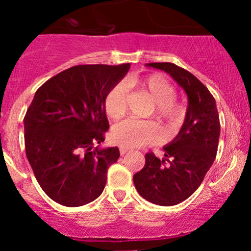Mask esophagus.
Segmentation results:
<instances>
[{
	"mask_svg": "<svg viewBox=\"0 0 251 251\" xmlns=\"http://www.w3.org/2000/svg\"><path fill=\"white\" fill-rule=\"evenodd\" d=\"M119 150H120V155H121V156H125L126 153H127V152H130V150H128V149H126V148H123V147H120Z\"/></svg>",
	"mask_w": 251,
	"mask_h": 251,
	"instance_id": "esophagus-1",
	"label": "esophagus"
}]
</instances>
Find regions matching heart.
I'll return each mask as SVG.
<instances>
[{
  "label": "heart",
  "mask_w": 251,
  "mask_h": 251,
  "mask_svg": "<svg viewBox=\"0 0 251 251\" xmlns=\"http://www.w3.org/2000/svg\"><path fill=\"white\" fill-rule=\"evenodd\" d=\"M131 87L145 93L153 101V114L163 123L167 133H174L186 119V107L175 100L176 89L168 79L158 74L145 77H133L128 81ZM104 112L112 120L123 118L127 108V90L125 85L114 84L103 101ZM161 132L153 121L127 119L113 126L112 142L123 148H138L158 140Z\"/></svg>",
  "instance_id": "1"
}]
</instances>
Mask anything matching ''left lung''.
I'll return each instance as SVG.
<instances>
[{"label":"left lung","instance_id":"left-lung-1","mask_svg":"<svg viewBox=\"0 0 251 251\" xmlns=\"http://www.w3.org/2000/svg\"><path fill=\"white\" fill-rule=\"evenodd\" d=\"M166 71L188 98L186 119L177 136L164 147V158L149 152L145 166L134 174L137 192L148 201L173 206L199 188L216 159L220 134L219 114L210 90L189 71L173 63H148Z\"/></svg>","mask_w":251,"mask_h":251}]
</instances>
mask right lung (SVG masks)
I'll return each mask as SVG.
<instances>
[{"instance_id":"1","label":"right lung","mask_w":251,"mask_h":251,"mask_svg":"<svg viewBox=\"0 0 251 251\" xmlns=\"http://www.w3.org/2000/svg\"><path fill=\"white\" fill-rule=\"evenodd\" d=\"M130 67L76 65L35 92L24 119L25 148L38 183L53 201L77 207L103 192L107 169L120 156L117 147L94 148L109 128L104 96Z\"/></svg>"}]
</instances>
